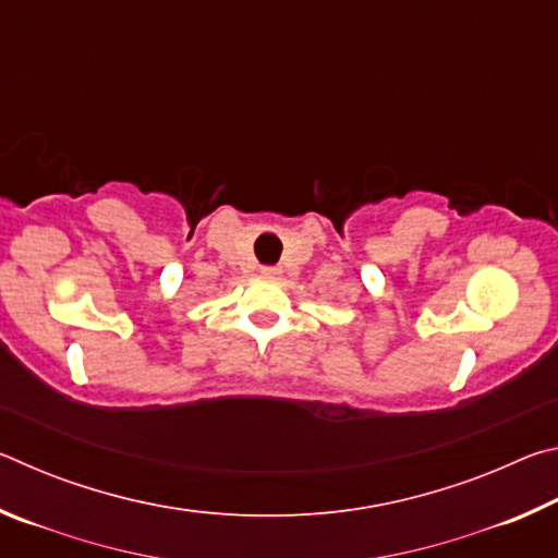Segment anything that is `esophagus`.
<instances>
[{
    "label": "esophagus",
    "instance_id": "obj_1",
    "mask_svg": "<svg viewBox=\"0 0 558 558\" xmlns=\"http://www.w3.org/2000/svg\"><path fill=\"white\" fill-rule=\"evenodd\" d=\"M260 272H263V276H266V278H278L282 270H280L278 266H266V268H260Z\"/></svg>",
    "mask_w": 558,
    "mask_h": 558
}]
</instances>
